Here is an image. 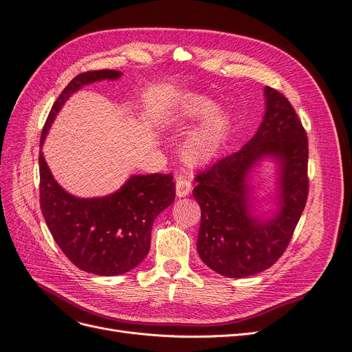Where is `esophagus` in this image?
<instances>
[{"instance_id":"1","label":"esophagus","mask_w":352,"mask_h":352,"mask_svg":"<svg viewBox=\"0 0 352 352\" xmlns=\"http://www.w3.org/2000/svg\"><path fill=\"white\" fill-rule=\"evenodd\" d=\"M175 187H177L175 192H177L178 197H186V196H188L190 191H191V183H190L188 177H187V175H179V177H177V184H175Z\"/></svg>"}]
</instances>
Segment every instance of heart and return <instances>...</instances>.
I'll return each mask as SVG.
<instances>
[{
    "mask_svg": "<svg viewBox=\"0 0 352 352\" xmlns=\"http://www.w3.org/2000/svg\"><path fill=\"white\" fill-rule=\"evenodd\" d=\"M177 117L184 122H200L183 144V155L190 164H201L217 156L232 129V112L218 109V102L199 94L178 96Z\"/></svg>",
    "mask_w": 352,
    "mask_h": 352,
    "instance_id": "heart-1",
    "label": "heart"
}]
</instances>
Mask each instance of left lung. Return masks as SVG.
<instances>
[{
    "label": "left lung",
    "mask_w": 352,
    "mask_h": 352,
    "mask_svg": "<svg viewBox=\"0 0 352 352\" xmlns=\"http://www.w3.org/2000/svg\"><path fill=\"white\" fill-rule=\"evenodd\" d=\"M266 111L253 138L196 177L192 196L201 209L197 252L226 278H245L285 252L307 201L309 143L296 111L278 90L265 87ZM265 159L277 164V208L260 211L250 183Z\"/></svg>",
    "instance_id": "8db88e82"
}]
</instances>
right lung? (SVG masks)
Segmentation results:
<instances>
[{
  "label": "right lung",
  "instance_id": "1",
  "mask_svg": "<svg viewBox=\"0 0 352 352\" xmlns=\"http://www.w3.org/2000/svg\"><path fill=\"white\" fill-rule=\"evenodd\" d=\"M117 70L76 76L56 98L41 135L45 138L63 105L83 86L117 80ZM41 210L55 243L72 263L87 274L116 276L134 269L149 253L155 219L175 199L171 174L131 175L117 191L102 197H77L65 191L39 155Z\"/></svg>",
  "mask_w": 352,
  "mask_h": 352
}]
</instances>
